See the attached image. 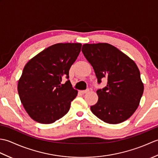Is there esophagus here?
Instances as JSON below:
<instances>
[{
    "instance_id": "obj_1",
    "label": "esophagus",
    "mask_w": 158,
    "mask_h": 158,
    "mask_svg": "<svg viewBox=\"0 0 158 158\" xmlns=\"http://www.w3.org/2000/svg\"><path fill=\"white\" fill-rule=\"evenodd\" d=\"M89 91V89H87L85 90H82V91H81V92L82 94H86V93H88Z\"/></svg>"
}]
</instances>
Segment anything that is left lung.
Here are the masks:
<instances>
[{"label":"left lung","instance_id":"1","mask_svg":"<svg viewBox=\"0 0 158 158\" xmlns=\"http://www.w3.org/2000/svg\"><path fill=\"white\" fill-rule=\"evenodd\" d=\"M81 51L91 64L98 83L107 79V85L96 91L98 100L90 106L103 122L117 124L132 115L139 105L144 86L135 62L108 43L84 44Z\"/></svg>","mask_w":158,"mask_h":158}]
</instances>
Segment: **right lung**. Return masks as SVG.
<instances>
[{
	"label": "right lung",
	"mask_w": 158,
	"mask_h": 158,
	"mask_svg": "<svg viewBox=\"0 0 158 158\" xmlns=\"http://www.w3.org/2000/svg\"><path fill=\"white\" fill-rule=\"evenodd\" d=\"M81 43H57L46 48L25 65L18 81L21 102L36 122L49 124L69 112L77 95L69 80L70 66L81 51Z\"/></svg>",
	"instance_id": "add662e5"
}]
</instances>
